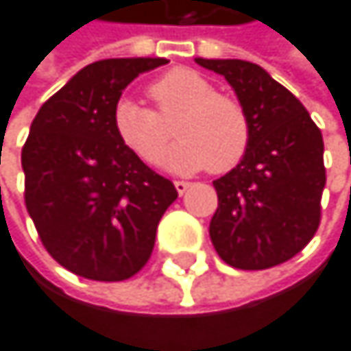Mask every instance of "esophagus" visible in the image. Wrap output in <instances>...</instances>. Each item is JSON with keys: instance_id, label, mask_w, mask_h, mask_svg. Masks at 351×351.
Masks as SVG:
<instances>
[{"instance_id": "esophagus-1", "label": "esophagus", "mask_w": 351, "mask_h": 351, "mask_svg": "<svg viewBox=\"0 0 351 351\" xmlns=\"http://www.w3.org/2000/svg\"><path fill=\"white\" fill-rule=\"evenodd\" d=\"M174 187H177L179 195H183V193L189 189V183H187V181H174Z\"/></svg>"}]
</instances>
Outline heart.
<instances>
[{"label": "heart", "instance_id": "1", "mask_svg": "<svg viewBox=\"0 0 351 351\" xmlns=\"http://www.w3.org/2000/svg\"><path fill=\"white\" fill-rule=\"evenodd\" d=\"M158 111L126 97L113 107V130L145 164H160L177 119L179 143L166 158L177 172L232 170L248 152L250 119L244 107L193 69H172L149 88Z\"/></svg>", "mask_w": 351, "mask_h": 351}]
</instances>
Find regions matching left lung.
<instances>
[{
  "label": "left lung",
  "instance_id": "obj_1",
  "mask_svg": "<svg viewBox=\"0 0 351 351\" xmlns=\"http://www.w3.org/2000/svg\"><path fill=\"white\" fill-rule=\"evenodd\" d=\"M223 75L250 119V145L213 181L219 208L210 240L236 269H267L293 259L320 225L326 183L322 132L301 101L263 66L238 58H195Z\"/></svg>",
  "mask_w": 351,
  "mask_h": 351
}]
</instances>
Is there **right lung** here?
I'll return each instance as SVG.
<instances>
[{
	"label": "right lung",
	"mask_w": 351,
	"mask_h": 351,
	"mask_svg": "<svg viewBox=\"0 0 351 351\" xmlns=\"http://www.w3.org/2000/svg\"><path fill=\"white\" fill-rule=\"evenodd\" d=\"M166 58H107L77 71L37 111L23 147L25 204L39 240L64 269L128 280L149 261L174 185L122 145L113 107Z\"/></svg>",
	"instance_id": "1"
}]
</instances>
